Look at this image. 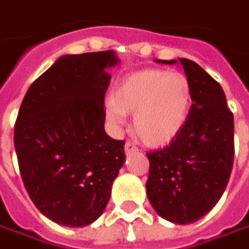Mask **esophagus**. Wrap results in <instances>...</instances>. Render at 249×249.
Here are the masks:
<instances>
[{
    "label": "esophagus",
    "mask_w": 249,
    "mask_h": 249,
    "mask_svg": "<svg viewBox=\"0 0 249 249\" xmlns=\"http://www.w3.org/2000/svg\"><path fill=\"white\" fill-rule=\"evenodd\" d=\"M138 152V147H136L132 142H126L125 143V155L128 156V155H131V153H135Z\"/></svg>",
    "instance_id": "esophagus-1"
}]
</instances>
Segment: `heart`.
Returning <instances> with one entry per match:
<instances>
[{
	"mask_svg": "<svg viewBox=\"0 0 249 249\" xmlns=\"http://www.w3.org/2000/svg\"><path fill=\"white\" fill-rule=\"evenodd\" d=\"M192 106L189 78L178 71L143 70L117 85L113 100L106 104L107 117L123 123L134 114V132L147 146L168 145L182 131Z\"/></svg>",
	"mask_w": 249,
	"mask_h": 249,
	"instance_id": "1",
	"label": "heart"
}]
</instances>
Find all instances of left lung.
<instances>
[{"mask_svg": "<svg viewBox=\"0 0 249 249\" xmlns=\"http://www.w3.org/2000/svg\"><path fill=\"white\" fill-rule=\"evenodd\" d=\"M177 64V60H156ZM192 86L188 121L170 145L146 153V195L159 216L189 224L222 198L234 160V117L222 86L194 61L179 58Z\"/></svg>", "mask_w": 249, "mask_h": 249, "instance_id": "1", "label": "left lung"}]
</instances>
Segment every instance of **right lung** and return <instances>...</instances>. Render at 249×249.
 <instances>
[{
  "label": "right lung",
  "mask_w": 249,
  "mask_h": 249,
  "mask_svg": "<svg viewBox=\"0 0 249 249\" xmlns=\"http://www.w3.org/2000/svg\"><path fill=\"white\" fill-rule=\"evenodd\" d=\"M114 51L62 55L33 82L15 123L14 143L25 188L61 226L83 227L106 209L125 161L124 141L104 131V94Z\"/></svg>",
  "instance_id": "1"
}]
</instances>
